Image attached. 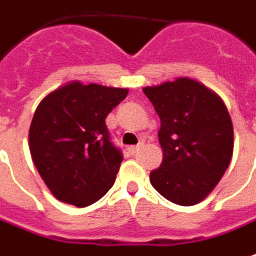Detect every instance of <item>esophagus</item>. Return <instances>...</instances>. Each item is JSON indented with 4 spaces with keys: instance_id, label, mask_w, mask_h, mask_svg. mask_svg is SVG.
I'll use <instances>...</instances> for the list:
<instances>
[{
    "instance_id": "obj_1",
    "label": "esophagus",
    "mask_w": 256,
    "mask_h": 256,
    "mask_svg": "<svg viewBox=\"0 0 256 256\" xmlns=\"http://www.w3.org/2000/svg\"><path fill=\"white\" fill-rule=\"evenodd\" d=\"M126 150H128V152L131 154V155H134V154H135L136 151H138V150H140V145H131V146H128Z\"/></svg>"
}]
</instances>
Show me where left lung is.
I'll return each instance as SVG.
<instances>
[{
  "instance_id": "1",
  "label": "left lung",
  "mask_w": 256,
  "mask_h": 256,
  "mask_svg": "<svg viewBox=\"0 0 256 256\" xmlns=\"http://www.w3.org/2000/svg\"><path fill=\"white\" fill-rule=\"evenodd\" d=\"M142 91L161 120L162 162L151 171L150 181L168 201L196 205L214 191L231 162L230 112L218 94L188 76Z\"/></svg>"
}]
</instances>
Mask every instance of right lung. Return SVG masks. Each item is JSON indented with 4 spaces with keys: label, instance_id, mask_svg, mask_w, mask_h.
I'll use <instances>...</instances> for the list:
<instances>
[{
    "label": "right lung",
    "instance_id": "right-lung-1",
    "mask_svg": "<svg viewBox=\"0 0 256 256\" xmlns=\"http://www.w3.org/2000/svg\"><path fill=\"white\" fill-rule=\"evenodd\" d=\"M126 95L128 88L71 81L38 104L28 145L58 201L84 208L111 190L122 155L110 141L105 120Z\"/></svg>",
    "mask_w": 256,
    "mask_h": 256
}]
</instances>
